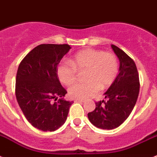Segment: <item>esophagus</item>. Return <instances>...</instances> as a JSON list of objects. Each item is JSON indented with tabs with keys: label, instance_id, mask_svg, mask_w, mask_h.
Returning a JSON list of instances; mask_svg holds the SVG:
<instances>
[{
	"label": "esophagus",
	"instance_id": "1",
	"mask_svg": "<svg viewBox=\"0 0 157 157\" xmlns=\"http://www.w3.org/2000/svg\"><path fill=\"white\" fill-rule=\"evenodd\" d=\"M74 101H76V102H84V100L80 99V98H75V99H74Z\"/></svg>",
	"mask_w": 157,
	"mask_h": 157
}]
</instances>
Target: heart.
<instances>
[{
	"instance_id": "b5f03b06",
	"label": "heart",
	"mask_w": 157,
	"mask_h": 157,
	"mask_svg": "<svg viewBox=\"0 0 157 157\" xmlns=\"http://www.w3.org/2000/svg\"><path fill=\"white\" fill-rule=\"evenodd\" d=\"M83 83H77L69 88V94L74 98H85L101 89L113 84L119 73V63L115 55L96 49L77 52L71 63L63 61L57 67L59 80L66 86L77 80V72H84Z\"/></svg>"
}]
</instances>
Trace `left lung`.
<instances>
[{
    "mask_svg": "<svg viewBox=\"0 0 157 157\" xmlns=\"http://www.w3.org/2000/svg\"><path fill=\"white\" fill-rule=\"evenodd\" d=\"M120 60L119 74L105 93L106 101L95 102L94 111L87 113L90 122L101 129L112 130L121 125L132 112L140 89L135 62L123 50L111 45Z\"/></svg>",
    "mask_w": 157,
    "mask_h": 157,
    "instance_id": "8db88e82",
    "label": "left lung"
}]
</instances>
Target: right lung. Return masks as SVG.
Here are the masks:
<instances>
[{"instance_id":"obj_1","label":"right lung","mask_w":157,"mask_h":157,"mask_svg":"<svg viewBox=\"0 0 157 157\" xmlns=\"http://www.w3.org/2000/svg\"><path fill=\"white\" fill-rule=\"evenodd\" d=\"M70 48L69 44L38 45L18 68L17 101L27 121L43 131H54L63 126L73 103L63 99L67 91L57 75L58 64ZM59 97L61 98L58 100ZM52 99L57 101L52 103Z\"/></svg>"}]
</instances>
